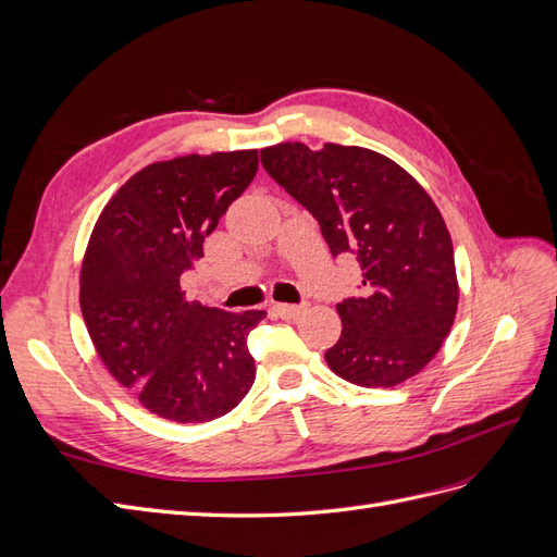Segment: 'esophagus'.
Returning a JSON list of instances; mask_svg holds the SVG:
<instances>
[{"mask_svg": "<svg viewBox=\"0 0 557 557\" xmlns=\"http://www.w3.org/2000/svg\"><path fill=\"white\" fill-rule=\"evenodd\" d=\"M274 311L285 320H295L307 311V305H274Z\"/></svg>", "mask_w": 557, "mask_h": 557, "instance_id": "1", "label": "esophagus"}]
</instances>
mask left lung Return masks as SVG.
Segmentation results:
<instances>
[{
  "label": "left lung",
  "mask_w": 557,
  "mask_h": 557,
  "mask_svg": "<svg viewBox=\"0 0 557 557\" xmlns=\"http://www.w3.org/2000/svg\"><path fill=\"white\" fill-rule=\"evenodd\" d=\"M267 174L320 225L332 250L362 267V295L336 311L342 336L325 360L362 387L416 376L448 336L458 311L453 242L432 197L376 150L276 144L260 150Z\"/></svg>",
  "instance_id": "1"
}]
</instances>
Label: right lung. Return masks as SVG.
<instances>
[{
  "instance_id": "add662e5",
  "label": "right lung",
  "mask_w": 557,
  "mask_h": 557,
  "mask_svg": "<svg viewBox=\"0 0 557 557\" xmlns=\"http://www.w3.org/2000/svg\"><path fill=\"white\" fill-rule=\"evenodd\" d=\"M258 172V150L183 156L134 174L99 213L81 267V311L99 360L150 413L209 423L256 381L248 332L264 311L185 299L181 276Z\"/></svg>"
}]
</instances>
